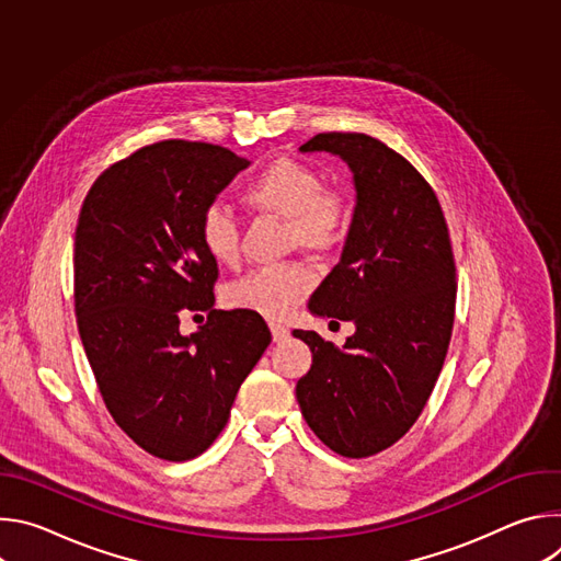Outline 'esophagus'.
Listing matches in <instances>:
<instances>
[{
	"instance_id": "1",
	"label": "esophagus",
	"mask_w": 561,
	"mask_h": 561,
	"mask_svg": "<svg viewBox=\"0 0 561 561\" xmlns=\"http://www.w3.org/2000/svg\"><path fill=\"white\" fill-rule=\"evenodd\" d=\"M271 333H273L275 342H284L290 335V331L284 324H277V322H271Z\"/></svg>"
}]
</instances>
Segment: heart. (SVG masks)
I'll return each mask as SVG.
<instances>
[{"mask_svg": "<svg viewBox=\"0 0 561 561\" xmlns=\"http://www.w3.org/2000/svg\"><path fill=\"white\" fill-rule=\"evenodd\" d=\"M244 202L288 221V239L310 251L337 247L348 228L351 210L342 193L324 188L319 173L297 159L279 157L266 164L244 188ZM199 244L217 264L239 257V228L232 213L219 204L208 206L197 226ZM312 288V273L297 262L257 268L230 282L224 301L232 308L257 312L266 319L286 317Z\"/></svg>", "mask_w": 561, "mask_h": 561, "instance_id": "obj_1", "label": "heart"}]
</instances>
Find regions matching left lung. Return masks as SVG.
Wrapping results in <instances>:
<instances>
[{
	"instance_id": "8db88e82",
	"label": "left lung",
	"mask_w": 561,
	"mask_h": 561,
	"mask_svg": "<svg viewBox=\"0 0 561 561\" xmlns=\"http://www.w3.org/2000/svg\"><path fill=\"white\" fill-rule=\"evenodd\" d=\"M301 152L340 154L357 204L340 264L308 310L355 324L344 348L293 331L312 353L297 381L310 431L344 457L402 439L442 373L455 319V260L439 199L417 169L364 133H319Z\"/></svg>"
}]
</instances>
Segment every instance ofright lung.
I'll use <instances>...</instances> for the list:
<instances>
[{
    "label": "right lung",
    "instance_id": "right-lung-1",
    "mask_svg": "<svg viewBox=\"0 0 561 561\" xmlns=\"http://www.w3.org/2000/svg\"><path fill=\"white\" fill-rule=\"evenodd\" d=\"M204 141L135 150L91 186L75 230V314L104 404L146 453L186 461L224 431L239 386L271 344L262 314L213 308L217 262L199 217L249 169ZM180 309H204L186 339Z\"/></svg>",
    "mask_w": 561,
    "mask_h": 561
}]
</instances>
